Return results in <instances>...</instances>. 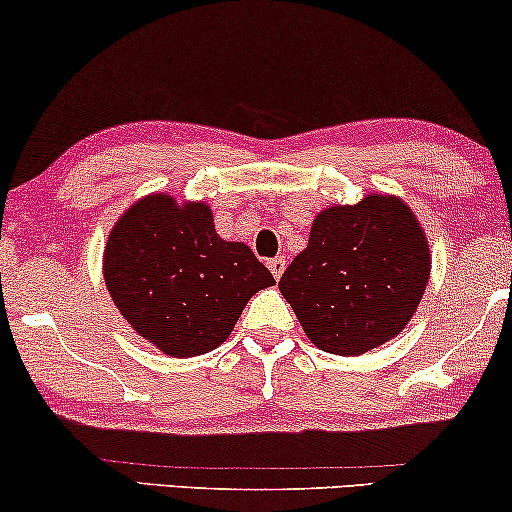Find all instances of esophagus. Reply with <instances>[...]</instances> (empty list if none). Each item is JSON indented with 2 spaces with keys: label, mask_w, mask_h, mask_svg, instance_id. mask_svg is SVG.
<instances>
[{
  "label": "esophagus",
  "mask_w": 512,
  "mask_h": 512,
  "mask_svg": "<svg viewBox=\"0 0 512 512\" xmlns=\"http://www.w3.org/2000/svg\"><path fill=\"white\" fill-rule=\"evenodd\" d=\"M268 268L272 272V277H275V280H280L284 268H287V261H284V256H277V258H272V261H268Z\"/></svg>",
  "instance_id": "esophagus-1"
}]
</instances>
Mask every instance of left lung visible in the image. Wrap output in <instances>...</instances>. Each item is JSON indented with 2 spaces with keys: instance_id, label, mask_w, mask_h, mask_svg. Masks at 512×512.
Instances as JSON below:
<instances>
[{
  "instance_id": "obj_1",
  "label": "left lung",
  "mask_w": 512,
  "mask_h": 512,
  "mask_svg": "<svg viewBox=\"0 0 512 512\" xmlns=\"http://www.w3.org/2000/svg\"><path fill=\"white\" fill-rule=\"evenodd\" d=\"M428 277V240L411 209L367 195L315 218L280 291L317 348L362 355L407 327Z\"/></svg>"
}]
</instances>
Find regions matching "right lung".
Listing matches in <instances>:
<instances>
[{
	"label": "right lung",
	"mask_w": 512,
	"mask_h": 512,
	"mask_svg": "<svg viewBox=\"0 0 512 512\" xmlns=\"http://www.w3.org/2000/svg\"><path fill=\"white\" fill-rule=\"evenodd\" d=\"M103 275L124 320L174 357L221 345L249 298L275 284L247 244L216 235L207 204L171 195L143 197L119 218Z\"/></svg>",
	"instance_id": "obj_1"
}]
</instances>
